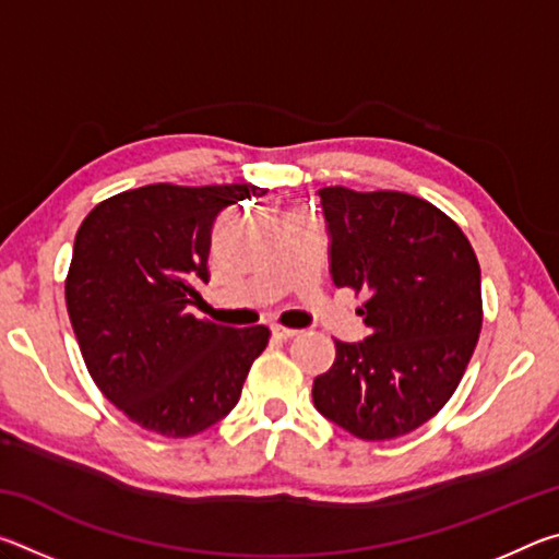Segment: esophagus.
Here are the masks:
<instances>
[{"mask_svg": "<svg viewBox=\"0 0 559 559\" xmlns=\"http://www.w3.org/2000/svg\"><path fill=\"white\" fill-rule=\"evenodd\" d=\"M271 333H273V337H276V340H290V337L298 335V330L286 328V325H273Z\"/></svg>", "mask_w": 559, "mask_h": 559, "instance_id": "esophagus-1", "label": "esophagus"}]
</instances>
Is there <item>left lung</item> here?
I'll use <instances>...</instances> for the list:
<instances>
[{
    "mask_svg": "<svg viewBox=\"0 0 559 559\" xmlns=\"http://www.w3.org/2000/svg\"><path fill=\"white\" fill-rule=\"evenodd\" d=\"M330 273L365 293L370 335L335 340V362L313 382L316 409L365 441L404 437L439 414L476 349L484 302L466 234L406 192L323 187Z\"/></svg>",
    "mask_w": 559,
    "mask_h": 559,
    "instance_id": "1",
    "label": "left lung"
}]
</instances>
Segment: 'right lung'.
<instances>
[{
  "mask_svg": "<svg viewBox=\"0 0 559 559\" xmlns=\"http://www.w3.org/2000/svg\"><path fill=\"white\" fill-rule=\"evenodd\" d=\"M253 185H147L93 206L73 243L66 308L106 400L147 431L194 437L229 414L269 328L200 320L216 216Z\"/></svg>",
  "mask_w": 559,
  "mask_h": 559,
  "instance_id": "obj_1",
  "label": "right lung"
}]
</instances>
